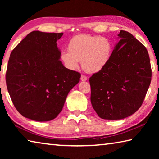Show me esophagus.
Here are the masks:
<instances>
[{
	"mask_svg": "<svg viewBox=\"0 0 159 159\" xmlns=\"http://www.w3.org/2000/svg\"><path fill=\"white\" fill-rule=\"evenodd\" d=\"M80 80H81L82 81H85V80H88V78L87 76H84V75H81V76H80Z\"/></svg>",
	"mask_w": 159,
	"mask_h": 159,
	"instance_id": "34e87169",
	"label": "esophagus"
}]
</instances>
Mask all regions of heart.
<instances>
[{"label": "heart", "instance_id": "1", "mask_svg": "<svg viewBox=\"0 0 159 159\" xmlns=\"http://www.w3.org/2000/svg\"><path fill=\"white\" fill-rule=\"evenodd\" d=\"M112 51L111 41L105 37L78 35L71 39L68 51H62L60 60L66 68L75 70L81 61L83 70L89 74L102 71L108 64Z\"/></svg>", "mask_w": 159, "mask_h": 159}]
</instances>
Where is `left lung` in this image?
<instances>
[{"mask_svg": "<svg viewBox=\"0 0 159 159\" xmlns=\"http://www.w3.org/2000/svg\"><path fill=\"white\" fill-rule=\"evenodd\" d=\"M107 66L90 78V101L101 118L118 120L139 109L152 80L147 48L128 31L118 34Z\"/></svg>", "mask_w": 159, "mask_h": 159, "instance_id": "1", "label": "left lung"}]
</instances>
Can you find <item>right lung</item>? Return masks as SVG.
Segmentation results:
<instances>
[{"label":"right lung","mask_w":159,"mask_h":159,"mask_svg":"<svg viewBox=\"0 0 159 159\" xmlns=\"http://www.w3.org/2000/svg\"><path fill=\"white\" fill-rule=\"evenodd\" d=\"M63 33H29L10 54L5 80L16 109L36 121H49L62 110L80 74L64 67L57 41Z\"/></svg>","instance_id":"1"}]
</instances>
